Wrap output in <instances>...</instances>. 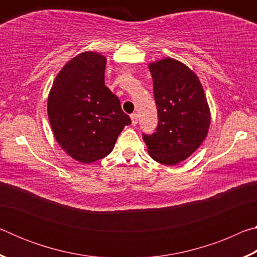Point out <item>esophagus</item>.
Here are the masks:
<instances>
[{"label":"esophagus","mask_w":257,"mask_h":257,"mask_svg":"<svg viewBox=\"0 0 257 257\" xmlns=\"http://www.w3.org/2000/svg\"><path fill=\"white\" fill-rule=\"evenodd\" d=\"M130 118H132V123H133V125H136L137 122H138V115H137V113H133V114L130 115Z\"/></svg>","instance_id":"obj_1"}]
</instances>
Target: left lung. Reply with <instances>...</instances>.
Instances as JSON below:
<instances>
[{"mask_svg":"<svg viewBox=\"0 0 257 257\" xmlns=\"http://www.w3.org/2000/svg\"><path fill=\"white\" fill-rule=\"evenodd\" d=\"M158 110L155 133L143 134L156 162L173 165L186 160L205 139L211 118L197 76L177 60L150 64Z\"/></svg>","mask_w":257,"mask_h":257,"instance_id":"1","label":"left lung"}]
</instances>
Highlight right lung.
<instances>
[{"label":"right lung","instance_id":"add662e5","mask_svg":"<svg viewBox=\"0 0 257 257\" xmlns=\"http://www.w3.org/2000/svg\"><path fill=\"white\" fill-rule=\"evenodd\" d=\"M105 66L98 53L77 55L56 76L47 101L56 141L82 163L110 154L124 125L132 123L119 97L105 86Z\"/></svg>","mask_w":257,"mask_h":257}]
</instances>
